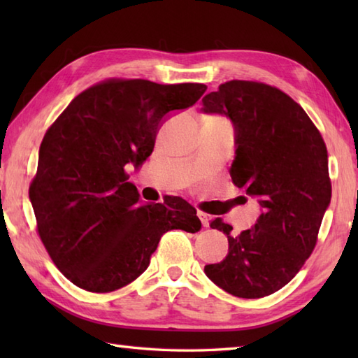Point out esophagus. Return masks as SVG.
Wrapping results in <instances>:
<instances>
[{
	"label": "esophagus",
	"mask_w": 358,
	"mask_h": 358,
	"mask_svg": "<svg viewBox=\"0 0 358 358\" xmlns=\"http://www.w3.org/2000/svg\"><path fill=\"white\" fill-rule=\"evenodd\" d=\"M199 218H200V222H201V224H203V227H208L209 226V217L204 214V212H201V210H199Z\"/></svg>",
	"instance_id": "esophagus-1"
}]
</instances>
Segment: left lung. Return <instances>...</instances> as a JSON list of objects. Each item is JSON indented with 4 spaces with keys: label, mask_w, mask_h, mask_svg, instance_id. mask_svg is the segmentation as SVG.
Instances as JSON below:
<instances>
[{
    "label": "left lung",
    "mask_w": 358,
    "mask_h": 358,
    "mask_svg": "<svg viewBox=\"0 0 358 358\" xmlns=\"http://www.w3.org/2000/svg\"><path fill=\"white\" fill-rule=\"evenodd\" d=\"M204 113L229 117L235 129L232 183L260 199L254 227L227 235L223 262L204 266L217 286L240 299H262L291 281L317 245L331 203L328 150L308 113L291 96L258 81L232 80L203 98Z\"/></svg>",
    "instance_id": "8db88e82"
}]
</instances>
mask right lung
<instances>
[{
  "mask_svg": "<svg viewBox=\"0 0 358 358\" xmlns=\"http://www.w3.org/2000/svg\"><path fill=\"white\" fill-rule=\"evenodd\" d=\"M206 89L110 78L83 90L48 129L29 196L45 250L75 286L117 291L148 269L164 232L201 229L180 196L141 204L126 166L140 167L167 113Z\"/></svg>",
  "mask_w": 358,
  "mask_h": 358,
  "instance_id": "1",
  "label": "right lung"
}]
</instances>
